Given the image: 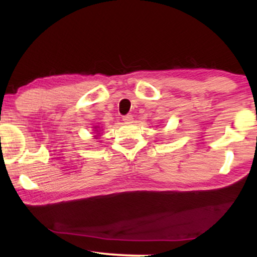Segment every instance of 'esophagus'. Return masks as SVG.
Returning <instances> with one entry per match:
<instances>
[{
  "label": "esophagus",
  "mask_w": 257,
  "mask_h": 257,
  "mask_svg": "<svg viewBox=\"0 0 257 257\" xmlns=\"http://www.w3.org/2000/svg\"><path fill=\"white\" fill-rule=\"evenodd\" d=\"M122 120H124L126 124H131V122H133V115L132 114H126L122 117Z\"/></svg>",
  "instance_id": "esophagus-1"
}]
</instances>
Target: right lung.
Instances as JSON below:
<instances>
[{"label": "right lung", "mask_w": 257, "mask_h": 257, "mask_svg": "<svg viewBox=\"0 0 257 257\" xmlns=\"http://www.w3.org/2000/svg\"><path fill=\"white\" fill-rule=\"evenodd\" d=\"M93 131H96V132H97V133H96V136H93V137H94V139H98V137L100 136V133H98V132L100 131V127H99V126H94V130H93Z\"/></svg>", "instance_id": "1"}]
</instances>
